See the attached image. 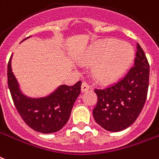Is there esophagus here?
<instances>
[{
  "label": "esophagus",
  "instance_id": "34e87169",
  "mask_svg": "<svg viewBox=\"0 0 159 159\" xmlns=\"http://www.w3.org/2000/svg\"><path fill=\"white\" fill-rule=\"evenodd\" d=\"M90 89V87H89V85L87 83V82H83L82 84V88H81V90H82V93H85V92H87Z\"/></svg>",
  "mask_w": 159,
  "mask_h": 159
}]
</instances>
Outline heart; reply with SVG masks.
<instances>
[{
    "label": "heart",
    "instance_id": "heart-1",
    "mask_svg": "<svg viewBox=\"0 0 159 159\" xmlns=\"http://www.w3.org/2000/svg\"><path fill=\"white\" fill-rule=\"evenodd\" d=\"M134 58V51L128 42L107 39L90 47L82 60L94 62L93 78L101 84L114 83L125 74Z\"/></svg>",
    "mask_w": 159,
    "mask_h": 159
}]
</instances>
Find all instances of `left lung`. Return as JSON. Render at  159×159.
Returning a JSON list of instances; mask_svg holds the SVG:
<instances>
[{
    "label": "left lung",
    "instance_id": "left-lung-1",
    "mask_svg": "<svg viewBox=\"0 0 159 159\" xmlns=\"http://www.w3.org/2000/svg\"><path fill=\"white\" fill-rule=\"evenodd\" d=\"M149 64L140 45L137 44L134 66L117 84L95 89L98 102L93 114L96 123L110 132H120L136 121L147 99Z\"/></svg>",
    "mask_w": 159,
    "mask_h": 159
}]
</instances>
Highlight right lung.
Masks as SVG:
<instances>
[{
	"label": "right lung",
	"instance_id": "right-lung-1",
	"mask_svg": "<svg viewBox=\"0 0 159 159\" xmlns=\"http://www.w3.org/2000/svg\"><path fill=\"white\" fill-rule=\"evenodd\" d=\"M11 57V56L7 66L8 88L16 108L24 122L42 133H52L61 129L67 123L73 104L81 93V81L73 86L61 85L44 98H29L20 91L12 72Z\"/></svg>",
	"mask_w": 159,
	"mask_h": 159
}]
</instances>
